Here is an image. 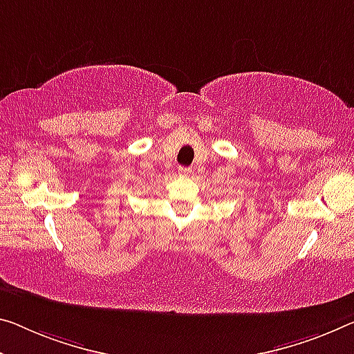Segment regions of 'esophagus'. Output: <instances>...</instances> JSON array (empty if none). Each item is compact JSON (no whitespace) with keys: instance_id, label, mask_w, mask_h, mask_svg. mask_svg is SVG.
Here are the masks:
<instances>
[{"instance_id":"obj_1","label":"esophagus","mask_w":354,"mask_h":354,"mask_svg":"<svg viewBox=\"0 0 354 354\" xmlns=\"http://www.w3.org/2000/svg\"><path fill=\"white\" fill-rule=\"evenodd\" d=\"M178 174L183 177H188L189 174H192V169H189V167H178Z\"/></svg>"}]
</instances>
